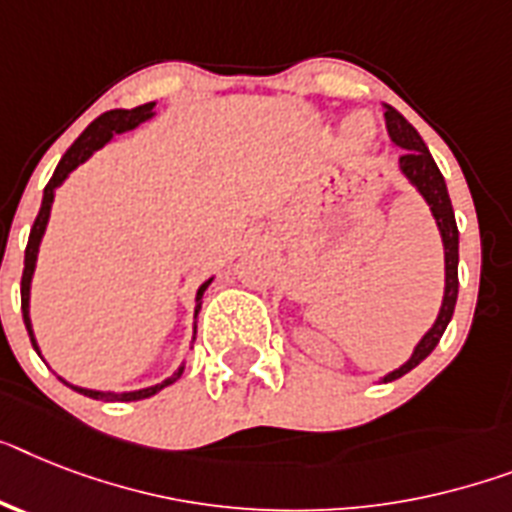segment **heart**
<instances>
[{
	"label": "heart",
	"mask_w": 512,
	"mask_h": 512,
	"mask_svg": "<svg viewBox=\"0 0 512 512\" xmlns=\"http://www.w3.org/2000/svg\"><path fill=\"white\" fill-rule=\"evenodd\" d=\"M348 130H350V135H358V120H350Z\"/></svg>",
	"instance_id": "1"
}]
</instances>
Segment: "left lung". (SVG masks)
<instances>
[{"mask_svg":"<svg viewBox=\"0 0 512 512\" xmlns=\"http://www.w3.org/2000/svg\"><path fill=\"white\" fill-rule=\"evenodd\" d=\"M384 120H387V130H390V138L398 143L403 151L400 156V170L405 172V177L421 190V196L426 198V204L432 206V214L437 219L439 232H442V240H445V272H447V285H445V303H442V311H439L437 322L424 335V340L418 342V348L413 350L411 361L400 366L398 371H392L384 377V382H395L403 374H408L411 369H416L418 363L424 361L437 342L445 335L447 324L453 319L455 301H458V225H455V211L450 204V196H447L445 177L439 172L437 162L432 159L429 149H426L424 138L418 135V130L413 128L411 122L405 120L398 109L387 107L384 112Z\"/></svg>","mask_w":512,"mask_h":512,"instance_id":"left-lung-1","label":"left lung"}]
</instances>
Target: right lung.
Instances as JSON below:
<instances>
[{"label": "right lung", "mask_w": 512, "mask_h": 512, "mask_svg": "<svg viewBox=\"0 0 512 512\" xmlns=\"http://www.w3.org/2000/svg\"><path fill=\"white\" fill-rule=\"evenodd\" d=\"M151 107L154 104H143V107H135V109H112V112H104L101 117H96L91 125H88L83 133L75 138V143L70 146V149L65 151V156L59 159L57 170H54L52 180L46 183L44 188V201H41V209H38L36 214V222H33L31 227V235H28V246H25V266H23V280H20V308H23V322H25V329H28V337H31L33 348H36L38 353V345L36 340H33V329H31V316H28V293H31V277H33V266H36V253H38V243H41V235H44L46 230V219H49V209H52V201H54V188H57L62 180H65L70 172L78 167V164H83L88 159V156L94 154L96 149H101L104 143L112 141L114 133H125V130H133L138 122L149 120L151 117ZM211 282V280H209ZM209 282H204V285L198 287V295H196V308H201V295H204V290L209 287ZM180 374H183V369L177 371L175 377L164 379L162 384H154V387H149V390H138V392H122V395H104V392H96V390H83V387H73L75 392H80V395H86V398H94V400H143V398H151V395H156V392L162 390V387H167V384L177 382L180 379Z\"/></svg>", "instance_id": "right-lung-1"}]
</instances>
